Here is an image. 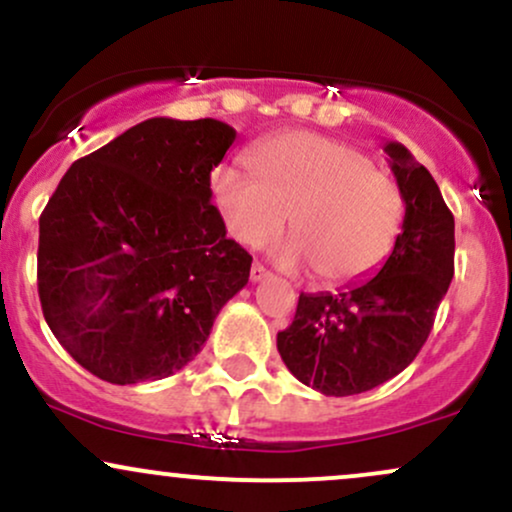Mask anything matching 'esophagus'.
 <instances>
[{
  "label": "esophagus",
  "mask_w": 512,
  "mask_h": 512,
  "mask_svg": "<svg viewBox=\"0 0 512 512\" xmlns=\"http://www.w3.org/2000/svg\"><path fill=\"white\" fill-rule=\"evenodd\" d=\"M267 276H269V272L262 267L260 262H255V264H252V267H250V279H252V281H264V279H267Z\"/></svg>",
  "instance_id": "34e87169"
}]
</instances>
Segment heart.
I'll list each match as a JSON object with an SVG mask.
<instances>
[{"mask_svg": "<svg viewBox=\"0 0 512 512\" xmlns=\"http://www.w3.org/2000/svg\"><path fill=\"white\" fill-rule=\"evenodd\" d=\"M248 170L216 168V207L238 243L260 248L289 221L293 238L272 250L284 269H315L325 284H356L387 260L404 197L385 168L315 132H286L248 151Z\"/></svg>", "mask_w": 512, "mask_h": 512, "instance_id": "heart-1", "label": "heart"}]
</instances>
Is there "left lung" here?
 <instances>
[{
  "label": "left lung",
  "instance_id": "8db88e82",
  "mask_svg": "<svg viewBox=\"0 0 512 512\" xmlns=\"http://www.w3.org/2000/svg\"><path fill=\"white\" fill-rule=\"evenodd\" d=\"M385 154L404 197L402 233L380 272L337 293H301L276 334L286 368L327 397L373 390L402 373L431 334L455 274V219L436 180L407 146Z\"/></svg>",
  "mask_w": 512,
  "mask_h": 512
}]
</instances>
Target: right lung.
Segmentation results:
<instances>
[{
	"label": "right lung",
	"mask_w": 512,
	"mask_h": 512,
	"mask_svg": "<svg viewBox=\"0 0 512 512\" xmlns=\"http://www.w3.org/2000/svg\"><path fill=\"white\" fill-rule=\"evenodd\" d=\"M233 142L211 117H151L72 163L40 214L45 322L105 383L187 366L248 284L252 257L211 204V170Z\"/></svg>",
	"instance_id": "right-lung-1"
}]
</instances>
